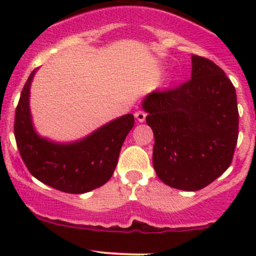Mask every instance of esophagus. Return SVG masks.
<instances>
[{
    "mask_svg": "<svg viewBox=\"0 0 256 256\" xmlns=\"http://www.w3.org/2000/svg\"><path fill=\"white\" fill-rule=\"evenodd\" d=\"M135 118H136V120L138 121V122H144V121L146 120V112L138 110V112H135Z\"/></svg>",
    "mask_w": 256,
    "mask_h": 256,
    "instance_id": "esophagus-1",
    "label": "esophagus"
}]
</instances>
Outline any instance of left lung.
I'll list each match as a JSON object with an SVG mask.
<instances>
[{
    "instance_id": "1",
    "label": "left lung",
    "mask_w": 256,
    "mask_h": 256,
    "mask_svg": "<svg viewBox=\"0 0 256 256\" xmlns=\"http://www.w3.org/2000/svg\"><path fill=\"white\" fill-rule=\"evenodd\" d=\"M154 136L152 164L170 187L198 190L226 171L238 141L236 88L209 59L192 56L190 80L144 98Z\"/></svg>"
}]
</instances>
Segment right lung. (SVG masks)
I'll return each mask as SVG.
<instances>
[{"label": "right lung", "mask_w": 256, "mask_h": 256, "mask_svg": "<svg viewBox=\"0 0 256 256\" xmlns=\"http://www.w3.org/2000/svg\"><path fill=\"white\" fill-rule=\"evenodd\" d=\"M36 73L37 69L26 82L14 116V138L28 171L44 184L66 193L80 194L102 187L112 176L121 146L135 122L134 115L114 118L70 142L40 136L30 108V85Z\"/></svg>", "instance_id": "obj_1"}]
</instances>
